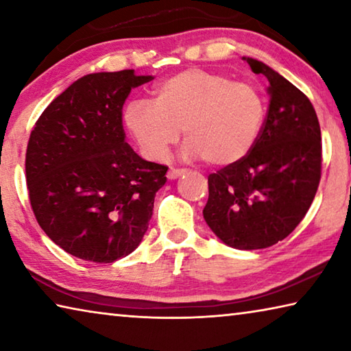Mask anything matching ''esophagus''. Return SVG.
Listing matches in <instances>:
<instances>
[{
    "mask_svg": "<svg viewBox=\"0 0 351 351\" xmlns=\"http://www.w3.org/2000/svg\"><path fill=\"white\" fill-rule=\"evenodd\" d=\"M186 169H173L171 167L170 170H169V173H167V178L169 180H176V178H180L181 175H184L186 173Z\"/></svg>",
    "mask_w": 351,
    "mask_h": 351,
    "instance_id": "obj_1",
    "label": "esophagus"
}]
</instances>
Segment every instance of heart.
I'll use <instances>...</instances> for the list:
<instances>
[{
    "label": "heart",
    "mask_w": 351,
    "mask_h": 351,
    "mask_svg": "<svg viewBox=\"0 0 351 351\" xmlns=\"http://www.w3.org/2000/svg\"><path fill=\"white\" fill-rule=\"evenodd\" d=\"M265 117L252 85L204 69H186L154 88V100L134 99L125 123L148 158L164 159L184 130V153L207 164L237 162L251 150Z\"/></svg>",
    "instance_id": "obj_1"
}]
</instances>
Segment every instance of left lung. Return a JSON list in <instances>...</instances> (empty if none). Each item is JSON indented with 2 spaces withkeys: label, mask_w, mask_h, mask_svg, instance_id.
Returning <instances> with one entry per match:
<instances>
[{
  "label": "left lung",
  "mask_w": 351,
  "mask_h": 351,
  "mask_svg": "<svg viewBox=\"0 0 351 351\" xmlns=\"http://www.w3.org/2000/svg\"><path fill=\"white\" fill-rule=\"evenodd\" d=\"M269 82V108L245 156L210 173L206 223L235 249L269 247L293 232L316 197L322 141L314 106L274 69L245 58Z\"/></svg>",
  "instance_id": "obj_1"
}]
</instances>
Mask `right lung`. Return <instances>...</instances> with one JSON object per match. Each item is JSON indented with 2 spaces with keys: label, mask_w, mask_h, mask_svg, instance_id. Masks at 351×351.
Returning a JSON list of instances; mask_svg holds the SVG:
<instances>
[{
  "label": "right lung",
  "mask_w": 351,
  "mask_h": 351,
  "mask_svg": "<svg viewBox=\"0 0 351 351\" xmlns=\"http://www.w3.org/2000/svg\"><path fill=\"white\" fill-rule=\"evenodd\" d=\"M153 80L133 69L82 77L41 112L29 136L26 182L40 228L63 251L112 263L139 246L169 167L125 142L122 106Z\"/></svg>",
  "instance_id": "add662e5"
}]
</instances>
